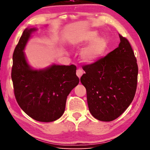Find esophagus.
<instances>
[{"instance_id": "esophagus-1", "label": "esophagus", "mask_w": 150, "mask_h": 150, "mask_svg": "<svg viewBox=\"0 0 150 150\" xmlns=\"http://www.w3.org/2000/svg\"><path fill=\"white\" fill-rule=\"evenodd\" d=\"M83 73H84V72L83 71V70H81V69H77V73H76V74H77V77L80 79V78L81 77V76L83 75Z\"/></svg>"}]
</instances>
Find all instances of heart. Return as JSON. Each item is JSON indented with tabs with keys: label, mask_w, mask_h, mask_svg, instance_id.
I'll list each match as a JSON object with an SVG mask.
<instances>
[{
	"label": "heart",
	"mask_w": 150,
	"mask_h": 150,
	"mask_svg": "<svg viewBox=\"0 0 150 150\" xmlns=\"http://www.w3.org/2000/svg\"><path fill=\"white\" fill-rule=\"evenodd\" d=\"M96 31H88L73 40V44L82 45L90 42L81 50L80 58L83 62L93 63L105 54L108 47V41L104 37H97Z\"/></svg>",
	"instance_id": "1"
}]
</instances>
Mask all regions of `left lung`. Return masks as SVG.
Returning <instances> with one entry per match:
<instances>
[{
  "label": "left lung",
  "instance_id": "left-lung-1",
  "mask_svg": "<svg viewBox=\"0 0 150 150\" xmlns=\"http://www.w3.org/2000/svg\"><path fill=\"white\" fill-rule=\"evenodd\" d=\"M118 47L105 57L83 67L81 82L87 90L88 109L104 122L119 117L135 96L138 67L128 40L119 34Z\"/></svg>",
  "mask_w": 150,
  "mask_h": 150
}]
</instances>
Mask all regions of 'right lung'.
<instances>
[{
  "label": "right lung",
  "instance_id": "add662e5",
  "mask_svg": "<svg viewBox=\"0 0 150 150\" xmlns=\"http://www.w3.org/2000/svg\"><path fill=\"white\" fill-rule=\"evenodd\" d=\"M37 29L27 28L15 47L11 77L18 104L34 120L50 122L64 113L67 96L79 84L76 66L53 64L34 69L28 63L24 48Z\"/></svg>",
  "mask_w": 150,
  "mask_h": 150
}]
</instances>
